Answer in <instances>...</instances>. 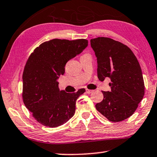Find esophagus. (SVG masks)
Wrapping results in <instances>:
<instances>
[{"label":"esophagus","instance_id":"1","mask_svg":"<svg viewBox=\"0 0 157 157\" xmlns=\"http://www.w3.org/2000/svg\"><path fill=\"white\" fill-rule=\"evenodd\" d=\"M86 93H88V94H90V93H92V92H93V90H89V89H86Z\"/></svg>","mask_w":157,"mask_h":157}]
</instances>
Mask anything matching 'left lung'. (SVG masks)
Here are the masks:
<instances>
[{
    "label": "left lung",
    "mask_w": 157,
    "mask_h": 157,
    "mask_svg": "<svg viewBox=\"0 0 157 157\" xmlns=\"http://www.w3.org/2000/svg\"><path fill=\"white\" fill-rule=\"evenodd\" d=\"M90 44L97 60L98 78L111 81V90L102 91L104 99L96 109L110 121H122L133 114L145 94L140 64L132 51L118 41L99 37Z\"/></svg>",
    "instance_id": "left-lung-1"
}]
</instances>
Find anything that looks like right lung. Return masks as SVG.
I'll list each match as a JSON object with an SVG mask.
<instances>
[{
  "instance_id": "obj_1",
  "label": "right lung",
  "mask_w": 157,
  "mask_h": 157,
  "mask_svg": "<svg viewBox=\"0 0 157 157\" xmlns=\"http://www.w3.org/2000/svg\"><path fill=\"white\" fill-rule=\"evenodd\" d=\"M88 40L53 39L37 47L30 54L23 73V100L33 117L46 127H57L74 116L76 101L86 92L60 91L57 79L65 73L70 59L81 53Z\"/></svg>"
}]
</instances>
